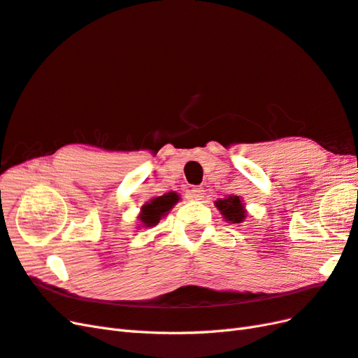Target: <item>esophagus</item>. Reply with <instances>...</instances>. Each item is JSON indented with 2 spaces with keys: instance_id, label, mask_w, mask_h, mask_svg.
<instances>
[{
  "instance_id": "obj_1",
  "label": "esophagus",
  "mask_w": 358,
  "mask_h": 358,
  "mask_svg": "<svg viewBox=\"0 0 358 358\" xmlns=\"http://www.w3.org/2000/svg\"><path fill=\"white\" fill-rule=\"evenodd\" d=\"M187 195H189L190 199L199 201V199L204 198V189H203V187H192V189L189 190Z\"/></svg>"
}]
</instances>
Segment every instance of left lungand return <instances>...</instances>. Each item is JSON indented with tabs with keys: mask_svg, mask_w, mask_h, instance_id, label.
<instances>
[{
	"mask_svg": "<svg viewBox=\"0 0 358 358\" xmlns=\"http://www.w3.org/2000/svg\"><path fill=\"white\" fill-rule=\"evenodd\" d=\"M215 206L228 224H242L246 219V213H248L246 212L242 198L237 195H230L222 199H217L215 201Z\"/></svg>",
	"mask_w": 358,
	"mask_h": 358,
	"instance_id": "left-lung-1",
	"label": "left lung"
}]
</instances>
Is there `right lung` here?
Listing matches in <instances>:
<instances>
[{
    "label": "right lung",
    "mask_w": 358,
    "mask_h": 358,
    "mask_svg": "<svg viewBox=\"0 0 358 358\" xmlns=\"http://www.w3.org/2000/svg\"><path fill=\"white\" fill-rule=\"evenodd\" d=\"M180 201V195L177 192H168L162 196H154L148 203L141 207V213L137 216L139 219V228H151L157 225L162 217L166 216Z\"/></svg>",
    "instance_id": "1"
}]
</instances>
